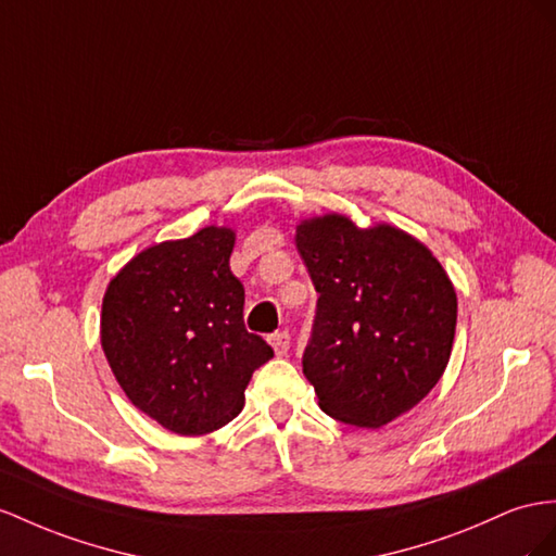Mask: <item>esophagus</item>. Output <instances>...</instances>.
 <instances>
[{"label": "esophagus", "instance_id": "34e87169", "mask_svg": "<svg viewBox=\"0 0 556 556\" xmlns=\"http://www.w3.org/2000/svg\"><path fill=\"white\" fill-rule=\"evenodd\" d=\"M269 345H273V350H275L277 357H283V354L289 352V345H291V336H289V331H277V333L269 336Z\"/></svg>", "mask_w": 556, "mask_h": 556}]
</instances>
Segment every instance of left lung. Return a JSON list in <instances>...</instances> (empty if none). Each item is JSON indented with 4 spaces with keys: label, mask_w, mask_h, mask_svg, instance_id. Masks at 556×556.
Listing matches in <instances>:
<instances>
[{
    "label": "left lung",
    "mask_w": 556,
    "mask_h": 556,
    "mask_svg": "<svg viewBox=\"0 0 556 556\" xmlns=\"http://www.w3.org/2000/svg\"><path fill=\"white\" fill-rule=\"evenodd\" d=\"M295 247L319 293L303 374L331 418L382 427L422 402L448 364L458 298L432 251L388 223L301 220Z\"/></svg>",
    "instance_id": "1"
}]
</instances>
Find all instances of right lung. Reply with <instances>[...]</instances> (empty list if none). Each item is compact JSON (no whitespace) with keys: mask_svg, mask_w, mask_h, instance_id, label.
<instances>
[{"mask_svg":"<svg viewBox=\"0 0 556 556\" xmlns=\"http://www.w3.org/2000/svg\"><path fill=\"white\" fill-rule=\"evenodd\" d=\"M232 249L235 230L216 225L162 241L134 255L103 295L112 374L136 408L182 437L230 422L255 368L275 357L244 326Z\"/></svg>","mask_w":556,"mask_h":556,"instance_id":"add662e5","label":"right lung"}]
</instances>
